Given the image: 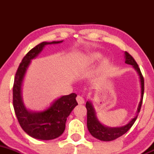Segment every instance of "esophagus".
I'll list each match as a JSON object with an SVG mask.
<instances>
[{
  "mask_svg": "<svg viewBox=\"0 0 154 154\" xmlns=\"http://www.w3.org/2000/svg\"><path fill=\"white\" fill-rule=\"evenodd\" d=\"M76 99H77V103H79V104H83V103H85L84 98H83L82 96L77 95V98H76Z\"/></svg>",
  "mask_w": 154,
  "mask_h": 154,
  "instance_id": "34e87169",
  "label": "esophagus"
}]
</instances>
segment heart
Listing matches in <instances>:
<instances>
[{
    "label": "heart",
    "instance_id": "b5f03b06",
    "mask_svg": "<svg viewBox=\"0 0 154 154\" xmlns=\"http://www.w3.org/2000/svg\"><path fill=\"white\" fill-rule=\"evenodd\" d=\"M102 58V54H100V53H94V54H92L91 56V59L93 60H99ZM107 64V61L105 60L104 62L103 63V67H105Z\"/></svg>",
    "mask_w": 154,
    "mask_h": 154
}]
</instances>
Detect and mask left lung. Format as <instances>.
Segmentation results:
<instances>
[{
    "mask_svg": "<svg viewBox=\"0 0 154 154\" xmlns=\"http://www.w3.org/2000/svg\"><path fill=\"white\" fill-rule=\"evenodd\" d=\"M125 63L133 66L135 70L137 71L138 74L139 75V78H140L142 95H141L140 103H139V106H138L137 114L127 125L119 127H108L103 125L99 122L98 119H97L95 111H94V109L92 104L90 101H87L86 103V107L87 109V127H88V131L91 133V136H94L96 139H99V140L104 141V142H109V141H112L122 136V135L127 133L130 130V127L133 125L136 119H137L139 112H140L144 90V77L142 76V72H141L140 68H139V66L136 63V60L127 52H125Z\"/></svg>",
    "mask_w": 154,
    "mask_h": 154,
    "instance_id": "left-lung-1",
    "label": "left lung"
}]
</instances>
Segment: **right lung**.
Here are the masks:
<instances>
[{"label":"right lung","instance_id":"right-lung-1","mask_svg":"<svg viewBox=\"0 0 154 154\" xmlns=\"http://www.w3.org/2000/svg\"><path fill=\"white\" fill-rule=\"evenodd\" d=\"M63 42L40 43L27 53L20 63L15 76L12 94L13 107L20 126L29 136L41 140H51L61 136L66 129V122L74 108L77 106V94L71 93L56 100L51 106L42 112H30L26 109L21 97V85L29 63L47 45Z\"/></svg>","mask_w":154,"mask_h":154}]
</instances>
